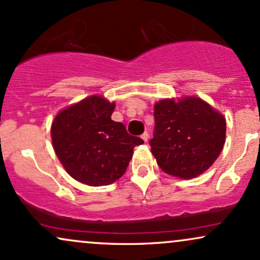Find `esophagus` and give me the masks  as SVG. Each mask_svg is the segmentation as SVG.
Returning a JSON list of instances; mask_svg holds the SVG:
<instances>
[{
	"mask_svg": "<svg viewBox=\"0 0 260 260\" xmlns=\"http://www.w3.org/2000/svg\"><path fill=\"white\" fill-rule=\"evenodd\" d=\"M142 138H143L144 142H148V140H149V133L148 132H144L142 134Z\"/></svg>",
	"mask_w": 260,
	"mask_h": 260,
	"instance_id": "34e87169",
	"label": "esophagus"
}]
</instances>
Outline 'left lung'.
Wrapping results in <instances>:
<instances>
[{
	"label": "left lung",
	"mask_w": 260,
	"mask_h": 260,
	"mask_svg": "<svg viewBox=\"0 0 260 260\" xmlns=\"http://www.w3.org/2000/svg\"><path fill=\"white\" fill-rule=\"evenodd\" d=\"M154 137L149 144L166 173L191 179L207 171L225 143L226 123L218 111L195 96L156 103Z\"/></svg>",
	"instance_id": "left-lung-1"
}]
</instances>
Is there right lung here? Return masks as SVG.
<instances>
[{
    "label": "right lung",
    "mask_w": 260,
    "mask_h": 260,
    "mask_svg": "<svg viewBox=\"0 0 260 260\" xmlns=\"http://www.w3.org/2000/svg\"><path fill=\"white\" fill-rule=\"evenodd\" d=\"M114 109V103L93 95L59 112L52 123L58 158L74 179L87 185H109L121 178L134 146L144 143L111 120Z\"/></svg>",
    "instance_id": "add662e5"
}]
</instances>
